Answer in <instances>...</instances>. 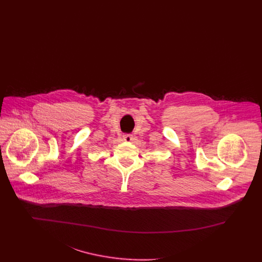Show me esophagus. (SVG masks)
<instances>
[{
    "label": "esophagus",
    "instance_id": "34e87169",
    "mask_svg": "<svg viewBox=\"0 0 262 262\" xmlns=\"http://www.w3.org/2000/svg\"><path fill=\"white\" fill-rule=\"evenodd\" d=\"M123 138H124L125 141H132L133 140V135H128V134L123 135Z\"/></svg>",
    "mask_w": 262,
    "mask_h": 262
}]
</instances>
